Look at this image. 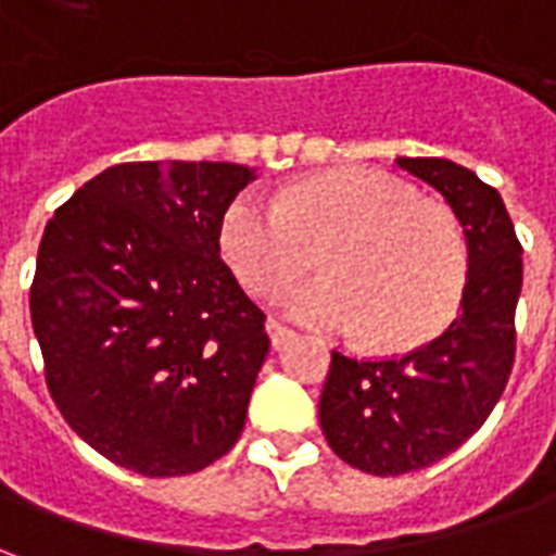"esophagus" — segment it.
Listing matches in <instances>:
<instances>
[{"mask_svg":"<svg viewBox=\"0 0 556 556\" xmlns=\"http://www.w3.org/2000/svg\"><path fill=\"white\" fill-rule=\"evenodd\" d=\"M267 337H270V345H274V349H282V345H289L291 339H294V330L286 325H279V321H267Z\"/></svg>","mask_w":556,"mask_h":556,"instance_id":"obj_1","label":"esophagus"}]
</instances>
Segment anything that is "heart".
I'll list each match as a JSON object with an SVG mask.
<instances>
[{
    "mask_svg": "<svg viewBox=\"0 0 556 556\" xmlns=\"http://www.w3.org/2000/svg\"><path fill=\"white\" fill-rule=\"evenodd\" d=\"M219 243L262 298L289 289L318 250L325 277L289 291V315L361 330L387 354L438 337L467 282L465 231L453 211L378 169L321 172L289 187L279 205L241 193L223 214Z\"/></svg>",
    "mask_w": 556,
    "mask_h": 556,
    "instance_id": "heart-1",
    "label": "heart"
}]
</instances>
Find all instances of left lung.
<instances>
[{
  "label": "left lung",
  "instance_id": "8db88e82",
  "mask_svg": "<svg viewBox=\"0 0 556 556\" xmlns=\"http://www.w3.org/2000/svg\"><path fill=\"white\" fill-rule=\"evenodd\" d=\"M446 199L467 241V282L441 337L402 357L333 351L318 419L330 450L357 470L399 477L458 450L489 419L515 361L521 243L501 193L443 157H396Z\"/></svg>",
  "mask_w": 556,
  "mask_h": 556
}]
</instances>
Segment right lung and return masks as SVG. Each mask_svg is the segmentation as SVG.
<instances>
[{
	"label": "right lung",
	"mask_w": 556,
	"mask_h": 556,
	"mask_svg": "<svg viewBox=\"0 0 556 556\" xmlns=\"http://www.w3.org/2000/svg\"><path fill=\"white\" fill-rule=\"evenodd\" d=\"M238 163H118L55 207L31 327L55 408L91 450L184 477L238 443L270 349L265 313L219 258Z\"/></svg>",
	"instance_id": "right-lung-1"
}]
</instances>
